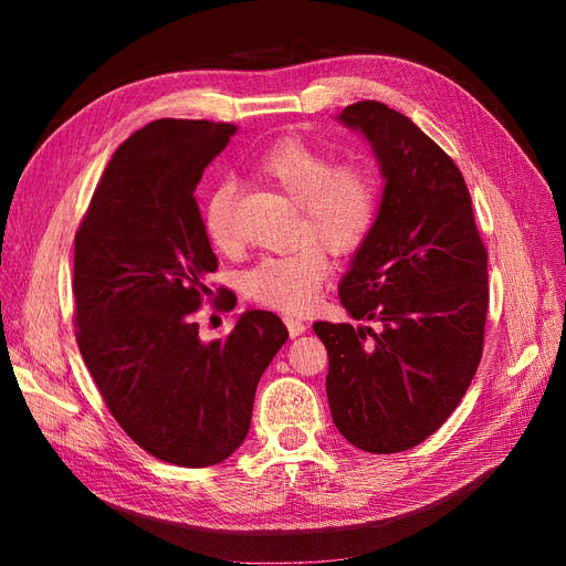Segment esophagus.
<instances>
[{
  "instance_id": "34e87169",
  "label": "esophagus",
  "mask_w": 566,
  "mask_h": 566,
  "mask_svg": "<svg viewBox=\"0 0 566 566\" xmlns=\"http://www.w3.org/2000/svg\"><path fill=\"white\" fill-rule=\"evenodd\" d=\"M285 325H287L290 337H297L306 331V323H302L300 318H293V316H285Z\"/></svg>"
}]
</instances>
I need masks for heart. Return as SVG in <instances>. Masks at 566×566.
Returning a JSON list of instances; mask_svg holds the SVG:
<instances>
[{
	"label": "heart",
	"instance_id": "obj_1",
	"mask_svg": "<svg viewBox=\"0 0 566 566\" xmlns=\"http://www.w3.org/2000/svg\"><path fill=\"white\" fill-rule=\"evenodd\" d=\"M264 179L300 205V235L306 241L281 254L262 256L243 273L245 293L281 312L310 306L328 276V256L349 254L364 245L378 217V184L361 165H337L331 156L300 139H281L254 160ZM231 184H219L205 200L202 227L210 243L227 250L233 243Z\"/></svg>",
	"mask_w": 566,
	"mask_h": 566
}]
</instances>
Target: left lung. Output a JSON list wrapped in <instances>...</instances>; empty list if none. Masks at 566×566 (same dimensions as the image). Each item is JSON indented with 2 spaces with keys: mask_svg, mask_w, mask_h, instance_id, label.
<instances>
[{
  "mask_svg": "<svg viewBox=\"0 0 566 566\" xmlns=\"http://www.w3.org/2000/svg\"><path fill=\"white\" fill-rule=\"evenodd\" d=\"M337 123L380 167L378 217L339 281L354 321L314 323L328 349L333 422L368 453L418 447L447 422L474 378L489 310L486 250L455 163L413 119L358 101Z\"/></svg>",
  "mask_w": 566,
  "mask_h": 566,
  "instance_id": "1",
  "label": "left lung"
}]
</instances>
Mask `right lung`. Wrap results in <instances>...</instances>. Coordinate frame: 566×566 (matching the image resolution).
<instances>
[{"label":"right lung","instance_id":"1","mask_svg":"<svg viewBox=\"0 0 566 566\" xmlns=\"http://www.w3.org/2000/svg\"><path fill=\"white\" fill-rule=\"evenodd\" d=\"M235 127L156 119L119 146L75 235L77 345L119 427L179 468H210L248 437L256 382L285 345L248 310L205 342L193 314L217 269L196 186ZM221 306L233 310L227 293Z\"/></svg>","mask_w":566,"mask_h":566}]
</instances>
